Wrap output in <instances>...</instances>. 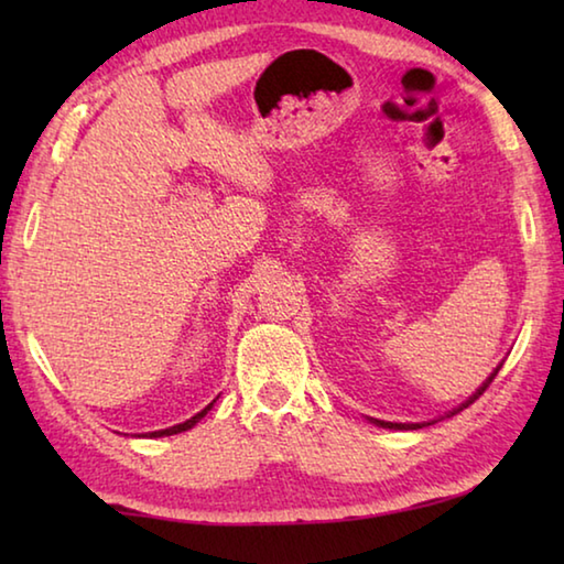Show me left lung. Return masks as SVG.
<instances>
[{
  "label": "left lung",
  "instance_id": "8db88e82",
  "mask_svg": "<svg viewBox=\"0 0 564 564\" xmlns=\"http://www.w3.org/2000/svg\"><path fill=\"white\" fill-rule=\"evenodd\" d=\"M500 368H502V362H500L498 368L492 370V373L488 376V380H485V383H482L480 388H477L470 398L465 400V403H460V405H457V408H453L451 413H445L443 417H453L455 413H460L463 408H467V405H470V403H475V400L485 393V388H488V386L492 383V378L498 376V370H500ZM368 420H370V423H373V425H378V427H386V431H417V427H425V425H431V423H437V420H427V423H390V420H378V417H368Z\"/></svg>",
  "mask_w": 564,
  "mask_h": 564
}]
</instances>
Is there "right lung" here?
<instances>
[{"instance_id": "1", "label": "right lung", "mask_w": 564, "mask_h": 564, "mask_svg": "<svg viewBox=\"0 0 564 564\" xmlns=\"http://www.w3.org/2000/svg\"><path fill=\"white\" fill-rule=\"evenodd\" d=\"M214 403H216V400H212V403H208L204 410H202V413H196L194 417H188L186 420V423H178V425H171V427H166V431H154V433H147V437H166V435H176V433H184V431H191V427H194L196 423H198V420H202L206 413H208V410H212L214 408Z\"/></svg>"}]
</instances>
